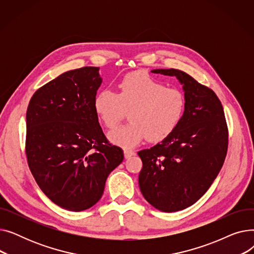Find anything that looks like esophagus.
<instances>
[{
	"mask_svg": "<svg viewBox=\"0 0 254 254\" xmlns=\"http://www.w3.org/2000/svg\"><path fill=\"white\" fill-rule=\"evenodd\" d=\"M124 154H125L126 158H130L131 156H134L136 154V152L132 151V150H125Z\"/></svg>",
	"mask_w": 254,
	"mask_h": 254,
	"instance_id": "esophagus-1",
	"label": "esophagus"
}]
</instances>
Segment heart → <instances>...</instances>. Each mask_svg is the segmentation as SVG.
Returning <instances> with one entry per match:
<instances>
[{"mask_svg":"<svg viewBox=\"0 0 254 254\" xmlns=\"http://www.w3.org/2000/svg\"><path fill=\"white\" fill-rule=\"evenodd\" d=\"M184 93L166 85L145 72L127 74L117 93L103 89L93 100V108L108 128L115 127L129 111L130 124L110 131L109 140L123 148H132L147 138L161 142L174 131L184 115Z\"/></svg>","mask_w":254,"mask_h":254,"instance_id":"heart-1","label":"heart"}]
</instances>
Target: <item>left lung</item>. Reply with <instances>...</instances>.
<instances>
[{"label": "left lung", "instance_id": "1", "mask_svg": "<svg viewBox=\"0 0 254 254\" xmlns=\"http://www.w3.org/2000/svg\"><path fill=\"white\" fill-rule=\"evenodd\" d=\"M151 72L175 76L186 105L181 123L167 139L138 152L143 163L139 186L154 208L176 212L193 205L217 177L228 151V126L212 89L180 70Z\"/></svg>", "mask_w": 254, "mask_h": 254}]
</instances>
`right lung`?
Returning <instances> with one entry per match:
<instances>
[{
  "label": "right lung",
  "instance_id": "obj_1",
  "mask_svg": "<svg viewBox=\"0 0 254 254\" xmlns=\"http://www.w3.org/2000/svg\"><path fill=\"white\" fill-rule=\"evenodd\" d=\"M98 66L64 72L40 87L26 110L25 153L51 201L69 211L99 202L124 151L105 137L93 108L102 84Z\"/></svg>",
  "mask_w": 254,
  "mask_h": 254
}]
</instances>
